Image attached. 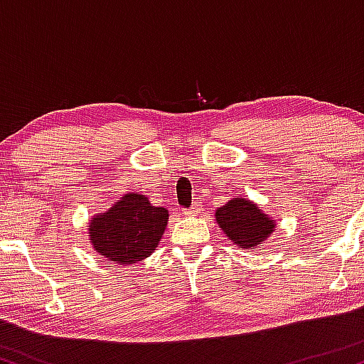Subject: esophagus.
Here are the masks:
<instances>
[{
    "label": "esophagus",
    "instance_id": "34e87169",
    "mask_svg": "<svg viewBox=\"0 0 364 364\" xmlns=\"http://www.w3.org/2000/svg\"><path fill=\"white\" fill-rule=\"evenodd\" d=\"M198 212H200L198 205H191L190 208H185V210H183V214H185V215H196Z\"/></svg>",
    "mask_w": 364,
    "mask_h": 364
}]
</instances>
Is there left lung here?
I'll use <instances>...</instances> for the list:
<instances>
[{
	"label": "left lung",
	"instance_id": "1",
	"mask_svg": "<svg viewBox=\"0 0 364 364\" xmlns=\"http://www.w3.org/2000/svg\"><path fill=\"white\" fill-rule=\"evenodd\" d=\"M215 220L232 245L245 250L262 246L275 231V220L253 200L231 198L215 210Z\"/></svg>",
	"mask_w": 364,
	"mask_h": 364
}]
</instances>
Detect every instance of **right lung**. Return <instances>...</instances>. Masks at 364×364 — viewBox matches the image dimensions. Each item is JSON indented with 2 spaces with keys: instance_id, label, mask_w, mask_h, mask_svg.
<instances>
[{
  "instance_id": "1",
  "label": "right lung",
  "mask_w": 364,
  "mask_h": 364,
  "mask_svg": "<svg viewBox=\"0 0 364 364\" xmlns=\"http://www.w3.org/2000/svg\"><path fill=\"white\" fill-rule=\"evenodd\" d=\"M169 212L154 207L145 195L124 193L109 210L89 223V243L102 258L118 265L139 263L150 257L168 225Z\"/></svg>"
}]
</instances>
